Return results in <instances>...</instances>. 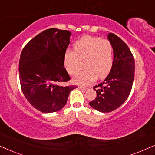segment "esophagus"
<instances>
[{
  "label": "esophagus",
  "instance_id": "34e87169",
  "mask_svg": "<svg viewBox=\"0 0 155 155\" xmlns=\"http://www.w3.org/2000/svg\"><path fill=\"white\" fill-rule=\"evenodd\" d=\"M78 88L80 89V90H87V87H82V86H79L78 87Z\"/></svg>",
  "mask_w": 155,
  "mask_h": 155
}]
</instances>
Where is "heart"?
<instances>
[{"label":"heart","instance_id":"obj_1","mask_svg":"<svg viewBox=\"0 0 155 155\" xmlns=\"http://www.w3.org/2000/svg\"><path fill=\"white\" fill-rule=\"evenodd\" d=\"M85 68L74 78L75 83L87 85L96 78L109 75L114 64V48L108 39L84 36L73 44V51L67 50L63 57L65 68L69 75H75L82 67Z\"/></svg>","mask_w":155,"mask_h":155}]
</instances>
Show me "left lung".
<instances>
[{"label": "left lung", "mask_w": 155, "mask_h": 155, "mask_svg": "<svg viewBox=\"0 0 155 155\" xmlns=\"http://www.w3.org/2000/svg\"><path fill=\"white\" fill-rule=\"evenodd\" d=\"M108 39L114 48V64L111 72L101 83L94 87L97 97L90 101L93 109L109 113L120 107L130 94L135 73V61L128 46L113 33Z\"/></svg>", "instance_id": "1"}]
</instances>
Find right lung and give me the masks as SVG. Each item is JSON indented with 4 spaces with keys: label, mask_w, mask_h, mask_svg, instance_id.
Listing matches in <instances>:
<instances>
[{
    "label": "right lung",
    "mask_w": 155,
    "mask_h": 155,
    "mask_svg": "<svg viewBox=\"0 0 155 155\" xmlns=\"http://www.w3.org/2000/svg\"><path fill=\"white\" fill-rule=\"evenodd\" d=\"M71 33L46 29L25 46L19 62L20 85L25 97L43 113L56 112L66 104L70 92L77 86L61 85L71 80L63 57Z\"/></svg>",
    "instance_id": "obj_1"
}]
</instances>
